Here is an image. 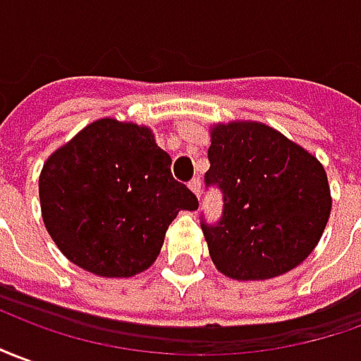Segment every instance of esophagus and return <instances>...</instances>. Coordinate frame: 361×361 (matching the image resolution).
Listing matches in <instances>:
<instances>
[{"label":"esophagus","instance_id":"obj_1","mask_svg":"<svg viewBox=\"0 0 361 361\" xmlns=\"http://www.w3.org/2000/svg\"><path fill=\"white\" fill-rule=\"evenodd\" d=\"M200 178H198V176H196V178H192V180H190V183H188V188H190V190H192V192H195L196 196H200Z\"/></svg>","mask_w":361,"mask_h":361}]
</instances>
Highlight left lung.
I'll return each instance as SVG.
<instances>
[{
	"label": "left lung",
	"instance_id": "obj_1",
	"mask_svg": "<svg viewBox=\"0 0 361 361\" xmlns=\"http://www.w3.org/2000/svg\"><path fill=\"white\" fill-rule=\"evenodd\" d=\"M204 183L222 192V216L200 226L214 265L240 281L271 279L307 259L332 208L324 166L257 121L212 129Z\"/></svg>",
	"mask_w": 361,
	"mask_h": 361
}]
</instances>
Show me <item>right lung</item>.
I'll use <instances>...</instances> for the list:
<instances>
[{
  "label": "right lung",
  "mask_w": 361,
  "mask_h": 361,
  "mask_svg": "<svg viewBox=\"0 0 361 361\" xmlns=\"http://www.w3.org/2000/svg\"><path fill=\"white\" fill-rule=\"evenodd\" d=\"M39 196L59 250L102 277L147 269L176 214L198 208V198L173 178L171 157L151 129L109 118L49 157Z\"/></svg>",
  "instance_id": "add662e5"
}]
</instances>
